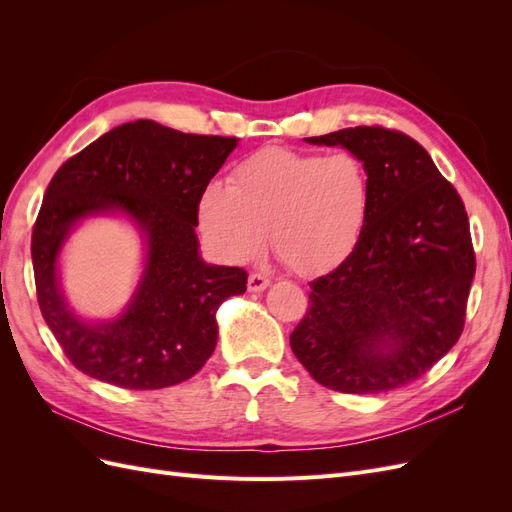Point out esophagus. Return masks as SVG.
<instances>
[{
  "instance_id": "obj_1",
  "label": "esophagus",
  "mask_w": 512,
  "mask_h": 512,
  "mask_svg": "<svg viewBox=\"0 0 512 512\" xmlns=\"http://www.w3.org/2000/svg\"><path fill=\"white\" fill-rule=\"evenodd\" d=\"M269 284H271V280H269L267 275H262V273H252L250 280H247V288H250V292H262V290H267Z\"/></svg>"
}]
</instances>
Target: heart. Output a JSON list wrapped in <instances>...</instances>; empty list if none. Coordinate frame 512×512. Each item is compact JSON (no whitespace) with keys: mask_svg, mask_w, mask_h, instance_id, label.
Listing matches in <instances>:
<instances>
[{"mask_svg":"<svg viewBox=\"0 0 512 512\" xmlns=\"http://www.w3.org/2000/svg\"><path fill=\"white\" fill-rule=\"evenodd\" d=\"M371 183L354 153L333 156L284 147L256 151L235 166L228 188L211 183L198 200V228L232 265L273 250L303 277L329 273L356 252L369 218Z\"/></svg>","mask_w":512,"mask_h":512,"instance_id":"obj_1","label":"heart"}]
</instances>
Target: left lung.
<instances>
[{"label":"left lung","mask_w":512,"mask_h":512,"mask_svg":"<svg viewBox=\"0 0 512 512\" xmlns=\"http://www.w3.org/2000/svg\"><path fill=\"white\" fill-rule=\"evenodd\" d=\"M359 158L371 183L356 252L309 288L290 348L316 382L376 395L421 378L463 331L476 260L457 190L410 136L356 126L303 138Z\"/></svg>","instance_id":"obj_1"}]
</instances>
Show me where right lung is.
I'll list each match as a JSON object with an SVG mask.
<instances>
[{
	"mask_svg": "<svg viewBox=\"0 0 512 512\" xmlns=\"http://www.w3.org/2000/svg\"><path fill=\"white\" fill-rule=\"evenodd\" d=\"M239 138L183 134L138 119L102 134L61 166L32 235L44 322L83 374L132 391L192 378L218 344L215 312L245 292L239 267L209 265L196 237L198 200ZM119 217L144 241L142 275L127 307L87 319L60 288V256L76 227Z\"/></svg>",
	"mask_w": 512,
	"mask_h": 512,
	"instance_id": "obj_1",
	"label": "right lung"
}]
</instances>
